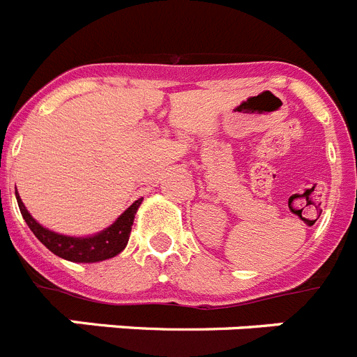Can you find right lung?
Segmentation results:
<instances>
[{"mask_svg": "<svg viewBox=\"0 0 357 357\" xmlns=\"http://www.w3.org/2000/svg\"><path fill=\"white\" fill-rule=\"evenodd\" d=\"M15 198H17L19 211L23 214L24 222L28 223L36 238L53 254L62 257V259L73 261V263H96V261H105L118 255L123 248L127 247L134 216L141 204V198L135 200L109 229H105L100 234L91 236V238H69V236L56 234V232L40 227L30 216L17 193H15Z\"/></svg>", "mask_w": 357, "mask_h": 357, "instance_id": "1", "label": "right lung"}]
</instances>
